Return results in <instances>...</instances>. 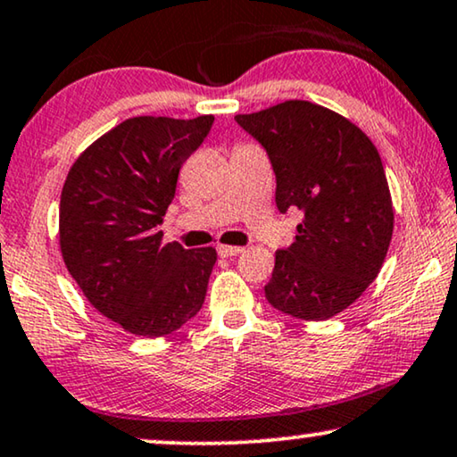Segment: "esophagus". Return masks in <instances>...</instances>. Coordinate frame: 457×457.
I'll list each match as a JSON object with an SVG mask.
<instances>
[{"label": "esophagus", "instance_id": "obj_1", "mask_svg": "<svg viewBox=\"0 0 457 457\" xmlns=\"http://www.w3.org/2000/svg\"><path fill=\"white\" fill-rule=\"evenodd\" d=\"M242 251H245L242 246H229V245H219L217 246L219 257H236V254H240Z\"/></svg>", "mask_w": 457, "mask_h": 457}]
</instances>
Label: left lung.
Wrapping results in <instances>:
<instances>
[{"mask_svg": "<svg viewBox=\"0 0 457 457\" xmlns=\"http://www.w3.org/2000/svg\"><path fill=\"white\" fill-rule=\"evenodd\" d=\"M276 173V204L305 219L276 253L265 296L278 312L320 321L351 307L378 276L395 211L380 154L343 114L307 100L236 114Z\"/></svg>", "mask_w": 457, "mask_h": 457, "instance_id": "obj_1", "label": "left lung"}]
</instances>
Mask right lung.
Returning <instances> with one entry per match:
<instances>
[{
    "label": "right lung",
    "instance_id": "1",
    "mask_svg": "<svg viewBox=\"0 0 457 457\" xmlns=\"http://www.w3.org/2000/svg\"><path fill=\"white\" fill-rule=\"evenodd\" d=\"M212 114L133 117L87 145L60 194V253L91 305L125 332L165 337L203 307L217 251L162 245L179 169Z\"/></svg>",
    "mask_w": 457,
    "mask_h": 457
}]
</instances>
